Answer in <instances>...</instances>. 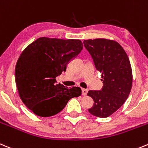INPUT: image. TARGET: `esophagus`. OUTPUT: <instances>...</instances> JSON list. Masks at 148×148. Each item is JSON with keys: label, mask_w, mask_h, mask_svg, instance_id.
<instances>
[{"label": "esophagus", "mask_w": 148, "mask_h": 148, "mask_svg": "<svg viewBox=\"0 0 148 148\" xmlns=\"http://www.w3.org/2000/svg\"><path fill=\"white\" fill-rule=\"evenodd\" d=\"M88 93V90L87 89H85V88H82V94L83 96H86Z\"/></svg>", "instance_id": "34e87169"}]
</instances>
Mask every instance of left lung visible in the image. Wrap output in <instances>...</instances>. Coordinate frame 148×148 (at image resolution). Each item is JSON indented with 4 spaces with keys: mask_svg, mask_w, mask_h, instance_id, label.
<instances>
[{
    "mask_svg": "<svg viewBox=\"0 0 148 148\" xmlns=\"http://www.w3.org/2000/svg\"><path fill=\"white\" fill-rule=\"evenodd\" d=\"M84 46L90 54L103 83L100 90H90L94 99L90 114L105 118L116 111L125 102L132 87V70L127 54L117 42L106 39L86 40Z\"/></svg>",
    "mask_w": 148,
    "mask_h": 148,
    "instance_id": "obj_1",
    "label": "left lung"
}]
</instances>
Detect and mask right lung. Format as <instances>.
<instances>
[{"label": "right lung", "mask_w": 148, "mask_h": 148, "mask_svg": "<svg viewBox=\"0 0 148 148\" xmlns=\"http://www.w3.org/2000/svg\"><path fill=\"white\" fill-rule=\"evenodd\" d=\"M79 40L40 38L21 53L15 67V82L21 100L36 115L51 116L69 99L81 95L79 87L57 83L56 77L82 50Z\"/></svg>", "instance_id": "right-lung-1"}]
</instances>
